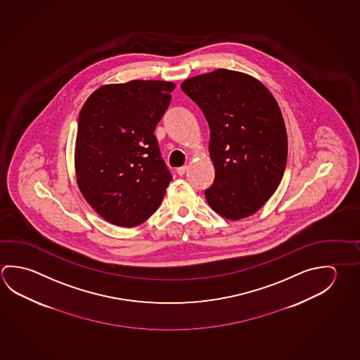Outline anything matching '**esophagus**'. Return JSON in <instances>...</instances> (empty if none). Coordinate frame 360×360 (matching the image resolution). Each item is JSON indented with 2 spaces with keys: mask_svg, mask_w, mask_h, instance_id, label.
Listing matches in <instances>:
<instances>
[{
  "mask_svg": "<svg viewBox=\"0 0 360 360\" xmlns=\"http://www.w3.org/2000/svg\"><path fill=\"white\" fill-rule=\"evenodd\" d=\"M187 169H188V167H187V165H183V167H179V168H177L178 176H183V174L187 172Z\"/></svg>",
  "mask_w": 360,
  "mask_h": 360,
  "instance_id": "esophagus-1",
  "label": "esophagus"
}]
</instances>
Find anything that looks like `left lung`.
<instances>
[{
  "mask_svg": "<svg viewBox=\"0 0 360 360\" xmlns=\"http://www.w3.org/2000/svg\"><path fill=\"white\" fill-rule=\"evenodd\" d=\"M183 92L210 127L214 181L208 205L229 220L255 214L276 192L287 163V131L276 98L257 78L216 70L186 79Z\"/></svg>",
  "mask_w": 360,
  "mask_h": 360,
  "instance_id": "1",
  "label": "left lung"
}]
</instances>
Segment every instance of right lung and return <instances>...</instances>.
Here are the masks:
<instances>
[{
    "label": "right lung",
    "mask_w": 360,
    "mask_h": 360,
    "mask_svg": "<svg viewBox=\"0 0 360 360\" xmlns=\"http://www.w3.org/2000/svg\"><path fill=\"white\" fill-rule=\"evenodd\" d=\"M176 84L130 81L105 84L78 117L77 184L89 206L117 226L149 219L172 181L154 135Z\"/></svg>",
    "instance_id": "right-lung-1"
}]
</instances>
